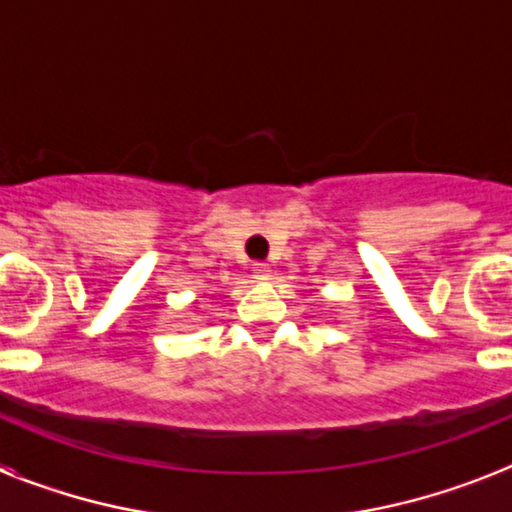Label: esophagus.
Masks as SVG:
<instances>
[{"label": "esophagus", "mask_w": 512, "mask_h": 512, "mask_svg": "<svg viewBox=\"0 0 512 512\" xmlns=\"http://www.w3.org/2000/svg\"><path fill=\"white\" fill-rule=\"evenodd\" d=\"M251 274H253V279H259V282H269L271 266L269 264H253Z\"/></svg>", "instance_id": "34e87169"}]
</instances>
